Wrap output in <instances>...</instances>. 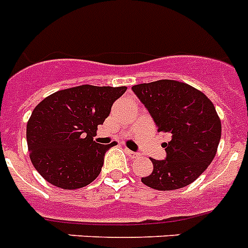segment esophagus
Here are the masks:
<instances>
[{"label":"esophagus","instance_id":"obj_1","mask_svg":"<svg viewBox=\"0 0 248 248\" xmlns=\"http://www.w3.org/2000/svg\"><path fill=\"white\" fill-rule=\"evenodd\" d=\"M126 153H127V154L130 156H132V158H135V156H138V153L132 152V150H130V149H127V148H126Z\"/></svg>","mask_w":248,"mask_h":248}]
</instances>
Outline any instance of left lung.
I'll return each mask as SVG.
<instances>
[{
  "mask_svg": "<svg viewBox=\"0 0 248 248\" xmlns=\"http://www.w3.org/2000/svg\"><path fill=\"white\" fill-rule=\"evenodd\" d=\"M159 132L170 135L164 142L167 158L153 163V172L141 182L154 190H178L194 182L213 162L222 135V122L208 96L177 80L132 86Z\"/></svg>",
  "mask_w": 248,
  "mask_h": 248,
  "instance_id": "1",
  "label": "left lung"
}]
</instances>
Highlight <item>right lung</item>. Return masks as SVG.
<instances>
[{
    "label": "right lung",
    "instance_id": "1",
    "mask_svg": "<svg viewBox=\"0 0 248 248\" xmlns=\"http://www.w3.org/2000/svg\"><path fill=\"white\" fill-rule=\"evenodd\" d=\"M126 86L78 85L44 98L26 124L30 160L44 180L63 190L85 187L99 176L114 142L93 140Z\"/></svg>",
    "mask_w": 248,
    "mask_h": 248
}]
</instances>
